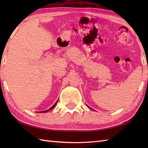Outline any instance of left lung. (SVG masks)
Here are the masks:
<instances>
[{
	"label": "left lung",
	"instance_id": "left-lung-1",
	"mask_svg": "<svg viewBox=\"0 0 148 148\" xmlns=\"http://www.w3.org/2000/svg\"><path fill=\"white\" fill-rule=\"evenodd\" d=\"M88 108H90L91 109H92V108H90V107H89V106H88ZM92 110H93V109H92Z\"/></svg>",
	"mask_w": 148,
	"mask_h": 148
}]
</instances>
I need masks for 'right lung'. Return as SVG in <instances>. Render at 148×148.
<instances>
[{"label":"right lung","instance_id":"1","mask_svg":"<svg viewBox=\"0 0 148 148\" xmlns=\"http://www.w3.org/2000/svg\"><path fill=\"white\" fill-rule=\"evenodd\" d=\"M58 100L57 101H56V102H55V103L54 105H53L52 107H51V108H50L49 109H48V110H46V111H39V112H40V113H42V112H48L49 111H51V110H52L53 108H55V107L56 106V103H57V102H58Z\"/></svg>","mask_w":148,"mask_h":148}]
</instances>
